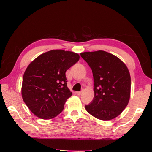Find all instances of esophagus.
<instances>
[{"label":"esophagus","instance_id":"34e87169","mask_svg":"<svg viewBox=\"0 0 152 152\" xmlns=\"http://www.w3.org/2000/svg\"><path fill=\"white\" fill-rule=\"evenodd\" d=\"M76 94L78 95H80L82 94V91H78V92H76Z\"/></svg>","mask_w":152,"mask_h":152}]
</instances>
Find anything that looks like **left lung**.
Masks as SVG:
<instances>
[{
    "instance_id": "1",
    "label": "left lung",
    "mask_w": 152,
    "mask_h": 152,
    "mask_svg": "<svg viewBox=\"0 0 152 152\" xmlns=\"http://www.w3.org/2000/svg\"><path fill=\"white\" fill-rule=\"evenodd\" d=\"M92 70L94 98L85 106L90 114L101 120L117 117L127 106L131 95V76L127 66L114 55L104 51L80 53Z\"/></svg>"
}]
</instances>
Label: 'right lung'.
Here are the masks:
<instances>
[{
    "instance_id": "right-lung-1",
    "label": "right lung",
    "mask_w": 152,
    "mask_h": 152,
    "mask_svg": "<svg viewBox=\"0 0 152 152\" xmlns=\"http://www.w3.org/2000/svg\"><path fill=\"white\" fill-rule=\"evenodd\" d=\"M79 59V55L72 51L53 50L40 55L28 64L23 77L21 95L38 118L50 119L63 111L72 95L65 72Z\"/></svg>"
}]
</instances>
